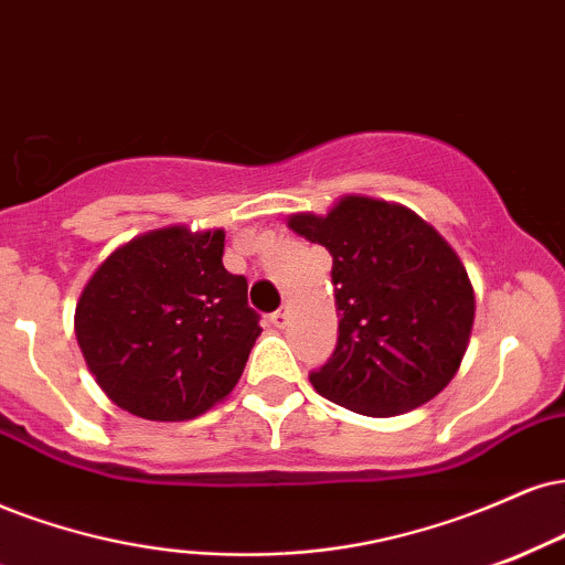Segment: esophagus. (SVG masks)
<instances>
[{
	"instance_id": "1",
	"label": "esophagus",
	"mask_w": 565,
	"mask_h": 565,
	"mask_svg": "<svg viewBox=\"0 0 565 565\" xmlns=\"http://www.w3.org/2000/svg\"><path fill=\"white\" fill-rule=\"evenodd\" d=\"M270 323H274V326H278V329H281V326L287 323V310L278 308V310L270 312Z\"/></svg>"
}]
</instances>
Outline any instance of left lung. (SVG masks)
<instances>
[{
	"label": "left lung",
	"mask_w": 565,
	"mask_h": 565,
	"mask_svg": "<svg viewBox=\"0 0 565 565\" xmlns=\"http://www.w3.org/2000/svg\"><path fill=\"white\" fill-rule=\"evenodd\" d=\"M289 228L334 260L339 337L310 371L316 392L379 418L437 397L473 326V289L450 244L411 210L369 196H344L326 217H289Z\"/></svg>",
	"instance_id": "left-lung-1"
}]
</instances>
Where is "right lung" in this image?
I'll list each match as a JSON object with an SVG mask.
<instances>
[{
  "instance_id": "right-lung-1",
  "label": "right lung",
  "mask_w": 565,
  "mask_h": 565,
  "mask_svg": "<svg viewBox=\"0 0 565 565\" xmlns=\"http://www.w3.org/2000/svg\"><path fill=\"white\" fill-rule=\"evenodd\" d=\"M223 231L173 226L124 244L88 278L76 339L107 397L147 420H186L239 382L260 334Z\"/></svg>"
}]
</instances>
